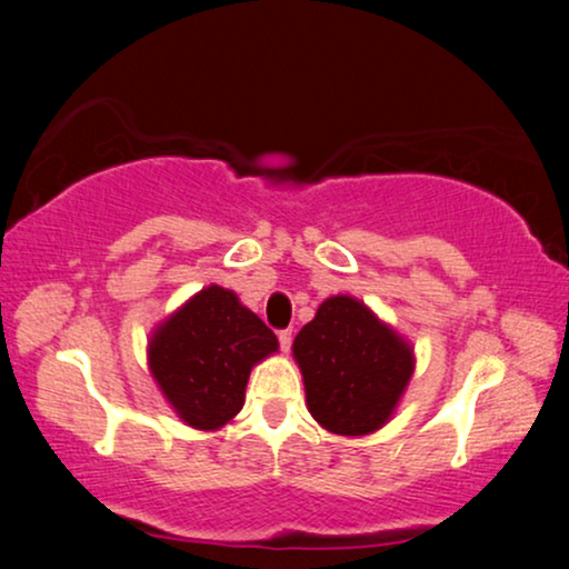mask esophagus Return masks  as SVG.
I'll return each mask as SVG.
<instances>
[{
  "label": "esophagus",
  "mask_w": 569,
  "mask_h": 569,
  "mask_svg": "<svg viewBox=\"0 0 569 569\" xmlns=\"http://www.w3.org/2000/svg\"><path fill=\"white\" fill-rule=\"evenodd\" d=\"M279 347H282V352H290V347H292V329L279 331Z\"/></svg>",
  "instance_id": "esophagus-1"
}]
</instances>
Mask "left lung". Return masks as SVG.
I'll return each instance as SVG.
<instances>
[{"label":"left lung","instance_id":"8db88e82","mask_svg":"<svg viewBox=\"0 0 569 569\" xmlns=\"http://www.w3.org/2000/svg\"><path fill=\"white\" fill-rule=\"evenodd\" d=\"M313 419L333 435L360 438L383 427L415 372V349L365 302L323 300L292 345Z\"/></svg>","mask_w":569,"mask_h":569}]
</instances>
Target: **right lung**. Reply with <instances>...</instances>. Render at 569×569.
Instances as JSON below:
<instances>
[{
  "instance_id": "obj_1",
  "label": "right lung",
  "mask_w": 569,
  "mask_h": 569,
  "mask_svg": "<svg viewBox=\"0 0 569 569\" xmlns=\"http://www.w3.org/2000/svg\"><path fill=\"white\" fill-rule=\"evenodd\" d=\"M279 341L238 295L209 284L152 331L147 360L176 415L193 430H220L243 409L253 365Z\"/></svg>"
}]
</instances>
